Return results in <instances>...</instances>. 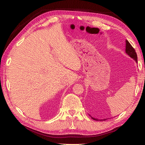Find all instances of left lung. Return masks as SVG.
Segmentation results:
<instances>
[{
    "label": "left lung",
    "mask_w": 145,
    "mask_h": 145,
    "mask_svg": "<svg viewBox=\"0 0 145 145\" xmlns=\"http://www.w3.org/2000/svg\"><path fill=\"white\" fill-rule=\"evenodd\" d=\"M125 51H126V53L128 54L130 57L133 58L137 62V54L136 52V50H135V49L132 47V46L131 45V43H130L128 41H126V49H125ZM91 118L94 120H97L98 121V119L97 118H93L91 117ZM106 119H104L103 120H105Z\"/></svg>",
    "instance_id": "8db88e82"
}]
</instances>
